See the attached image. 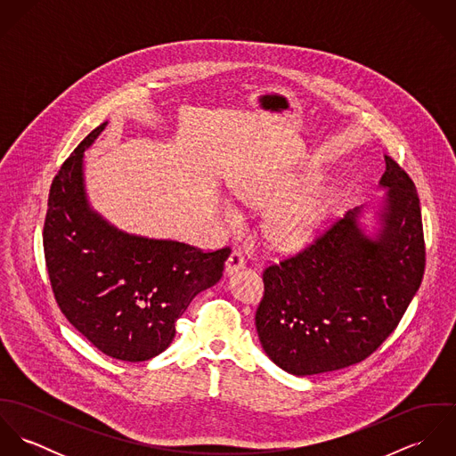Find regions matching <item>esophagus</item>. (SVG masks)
<instances>
[{
    "mask_svg": "<svg viewBox=\"0 0 456 456\" xmlns=\"http://www.w3.org/2000/svg\"><path fill=\"white\" fill-rule=\"evenodd\" d=\"M244 265H246V258H244L242 251L235 249V251H232L230 258L226 260V265H224L226 266V273H233V272L240 270Z\"/></svg>",
    "mask_w": 456,
    "mask_h": 456,
    "instance_id": "obj_1",
    "label": "esophagus"
}]
</instances>
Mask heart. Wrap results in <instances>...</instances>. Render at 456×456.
Returning a JSON list of instances; mask_svg holds the SVG:
<instances>
[{"label": "heart", "instance_id": "obj_1", "mask_svg": "<svg viewBox=\"0 0 456 456\" xmlns=\"http://www.w3.org/2000/svg\"><path fill=\"white\" fill-rule=\"evenodd\" d=\"M313 177L304 175H273L246 184L240 190V196L251 205H276L265 223L266 237L279 246H295L305 242L318 226L325 221L328 214V196L323 191H307L297 195L311 184ZM224 214L230 221H239V210L226 203Z\"/></svg>", "mask_w": 456, "mask_h": 456}]
</instances>
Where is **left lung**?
I'll return each mask as SVG.
<instances>
[{
    "label": "left lung",
    "mask_w": 456,
    "mask_h": 456,
    "mask_svg": "<svg viewBox=\"0 0 456 456\" xmlns=\"http://www.w3.org/2000/svg\"><path fill=\"white\" fill-rule=\"evenodd\" d=\"M383 228L369 239L358 208L263 270L256 330L268 358L295 376L338 370L369 358L400 323L425 273L419 198L385 154Z\"/></svg>",
    "instance_id": "1"
}]
</instances>
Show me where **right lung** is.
I'll list each match as a JSON object with an SVG mask.
<instances>
[{"mask_svg": "<svg viewBox=\"0 0 456 456\" xmlns=\"http://www.w3.org/2000/svg\"><path fill=\"white\" fill-rule=\"evenodd\" d=\"M103 128L77 145L51 184L44 255L66 320L102 353L145 362L170 346L175 322L221 279L232 249L133 237L94 214L84 195L82 156Z\"/></svg>", "mask_w": 456, "mask_h": 456, "instance_id": "right-lung-1", "label": "right lung"}]
</instances>
